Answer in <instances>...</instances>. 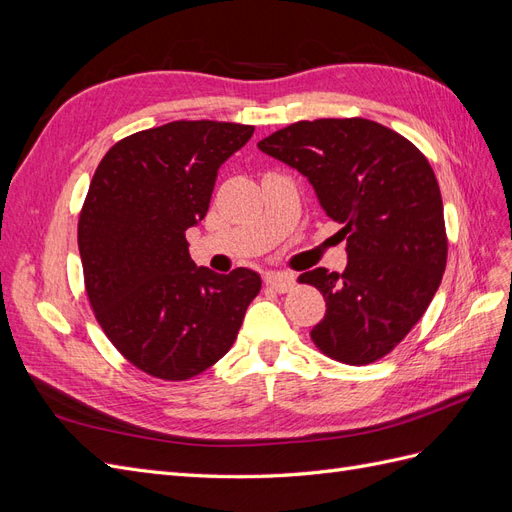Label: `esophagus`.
Listing matches in <instances>:
<instances>
[{"mask_svg": "<svg viewBox=\"0 0 512 512\" xmlns=\"http://www.w3.org/2000/svg\"><path fill=\"white\" fill-rule=\"evenodd\" d=\"M265 284L275 292H290L297 280H294L292 273H267Z\"/></svg>", "mask_w": 512, "mask_h": 512, "instance_id": "esophagus-1", "label": "esophagus"}]
</instances>
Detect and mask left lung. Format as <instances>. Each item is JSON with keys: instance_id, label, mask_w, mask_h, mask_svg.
Segmentation results:
<instances>
[{"instance_id": "left-lung-1", "label": "left lung", "mask_w": 512, "mask_h": 512, "mask_svg": "<svg viewBox=\"0 0 512 512\" xmlns=\"http://www.w3.org/2000/svg\"><path fill=\"white\" fill-rule=\"evenodd\" d=\"M258 149L305 175L322 209L344 226L346 269L299 275L327 301L312 342L346 365L382 359L442 282L448 239L433 168L408 138L363 117L297 121Z\"/></svg>"}]
</instances>
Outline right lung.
Returning a JSON list of instances; mask_svg holds the SVG:
<instances>
[{"label": "right lung", "mask_w": 512, "mask_h": 512, "mask_svg": "<svg viewBox=\"0 0 512 512\" xmlns=\"http://www.w3.org/2000/svg\"><path fill=\"white\" fill-rule=\"evenodd\" d=\"M254 134L230 121H170L121 138L79 218L85 290L102 331L162 380H188L235 344L260 275L196 267L185 230L207 215L218 168Z\"/></svg>", "instance_id": "right-lung-1"}]
</instances>
